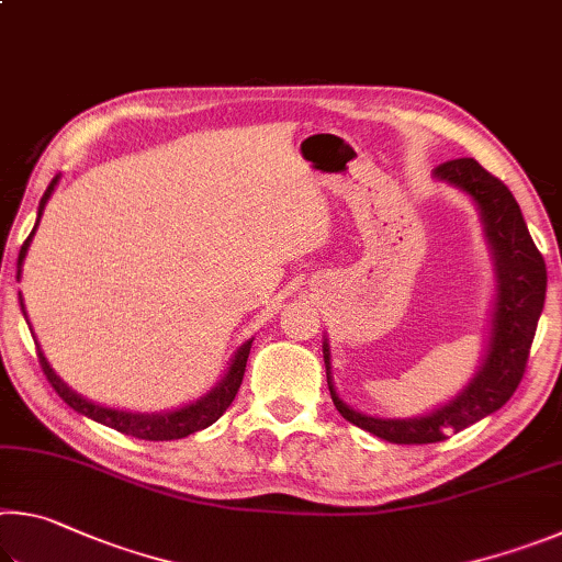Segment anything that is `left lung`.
I'll return each instance as SVG.
<instances>
[{"mask_svg": "<svg viewBox=\"0 0 562 562\" xmlns=\"http://www.w3.org/2000/svg\"><path fill=\"white\" fill-rule=\"evenodd\" d=\"M434 173L473 198L481 211L483 225H486L491 250L496 255L498 297L496 312H493L491 347L473 382L451 404L422 418H374L359 414L341 402L327 374L329 394L337 412L349 424L389 443L412 446L443 441L506 404L526 374L530 345L546 302V260L532 243L516 198L503 186V180L491 176L473 158L446 160ZM325 364L329 372L327 341Z\"/></svg>", "mask_w": 562, "mask_h": 562, "instance_id": "obj_1", "label": "left lung"}]
</instances>
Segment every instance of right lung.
I'll return each mask as SVG.
<instances>
[{
    "instance_id": "obj_1",
    "label": "right lung",
    "mask_w": 562,
    "mask_h": 562,
    "mask_svg": "<svg viewBox=\"0 0 562 562\" xmlns=\"http://www.w3.org/2000/svg\"><path fill=\"white\" fill-rule=\"evenodd\" d=\"M56 186V178L52 180V186L46 188V193L40 203V217L46 201H49L52 190ZM40 223V221H36ZM36 231V225H34ZM26 237L22 250H19V268H22L24 262V255H26V247L32 243V235ZM22 272V270H19ZM19 304H22V312H24V302L19 297ZM250 347H252V339L245 341V345L237 349V355L233 359L231 369H227V374L221 384H217L211 394H205L203 398H198L195 404H188L183 408H178V412H168V414H131V412H119V408H103L93 402H87V398L74 394L69 386H66L59 376L52 372L49 361L44 359V355L40 351V364L44 369L46 379H49V384L54 386V392L59 394L66 404H69L74 412H79L83 416L93 418V422H99L103 426H109V429H116L126 436H136V439H144V441H170V439H183V436H190L201 429H207V426L215 424L217 418L225 414V408L233 404V398L237 394V389L243 384V376H245V364H247V355H250Z\"/></svg>"
}]
</instances>
